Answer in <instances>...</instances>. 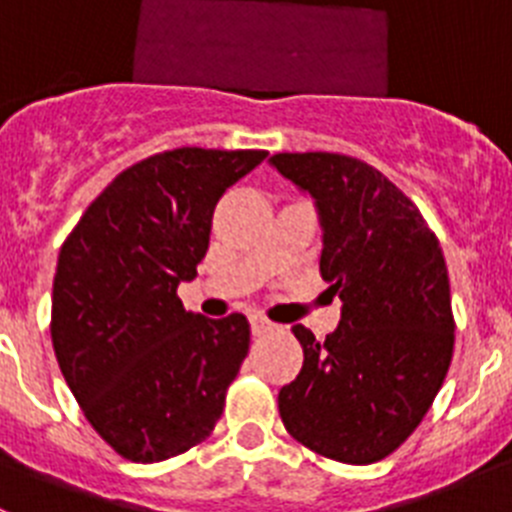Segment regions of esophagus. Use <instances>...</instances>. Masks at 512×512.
I'll list each match as a JSON object with an SVG mask.
<instances>
[{
  "instance_id": "34e87169",
  "label": "esophagus",
  "mask_w": 512,
  "mask_h": 512,
  "mask_svg": "<svg viewBox=\"0 0 512 512\" xmlns=\"http://www.w3.org/2000/svg\"><path fill=\"white\" fill-rule=\"evenodd\" d=\"M251 330L253 336H264V333H271V330H279V325L266 320L264 315H251Z\"/></svg>"
}]
</instances>
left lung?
I'll return each mask as SVG.
<instances>
[{"instance_id": "8db88e82", "label": "left lung", "mask_w": 512, "mask_h": 512, "mask_svg": "<svg viewBox=\"0 0 512 512\" xmlns=\"http://www.w3.org/2000/svg\"><path fill=\"white\" fill-rule=\"evenodd\" d=\"M269 164L315 200L320 274L341 323L315 341L279 390V415L302 446L343 464L390 456L428 413L454 356L449 271L438 238L395 184L341 153H277Z\"/></svg>"}]
</instances>
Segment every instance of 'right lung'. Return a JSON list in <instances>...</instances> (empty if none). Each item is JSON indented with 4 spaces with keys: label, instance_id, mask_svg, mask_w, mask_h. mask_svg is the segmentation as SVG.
<instances>
[{
    "label": "right lung",
    "instance_id": "obj_1",
    "mask_svg": "<svg viewBox=\"0 0 512 512\" xmlns=\"http://www.w3.org/2000/svg\"><path fill=\"white\" fill-rule=\"evenodd\" d=\"M266 151L176 148L122 174L63 241L51 338L63 379L94 431L151 464L205 441L251 343L246 315L184 310L212 212Z\"/></svg>",
    "mask_w": 512,
    "mask_h": 512
}]
</instances>
